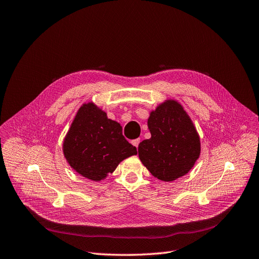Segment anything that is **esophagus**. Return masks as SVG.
<instances>
[{"label": "esophagus", "mask_w": 259, "mask_h": 259, "mask_svg": "<svg viewBox=\"0 0 259 259\" xmlns=\"http://www.w3.org/2000/svg\"><path fill=\"white\" fill-rule=\"evenodd\" d=\"M140 142H141V140H140V139L133 140V141H132V145H133V146H136V147L138 148V147H139V144H140Z\"/></svg>", "instance_id": "34e87169"}]
</instances>
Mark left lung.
<instances>
[{
	"mask_svg": "<svg viewBox=\"0 0 259 259\" xmlns=\"http://www.w3.org/2000/svg\"><path fill=\"white\" fill-rule=\"evenodd\" d=\"M151 138L139 145V156L151 175L171 182L186 175L200 155V138L188 114L176 100H166L148 118Z\"/></svg>",
	"mask_w": 259,
	"mask_h": 259,
	"instance_id": "8db88e82",
	"label": "left lung"
}]
</instances>
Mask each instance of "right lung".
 Returning a JSON list of instances; mask_svg holds the SVG:
<instances>
[{
  "label": "right lung",
  "mask_w": 259,
  "mask_h": 259,
  "mask_svg": "<svg viewBox=\"0 0 259 259\" xmlns=\"http://www.w3.org/2000/svg\"><path fill=\"white\" fill-rule=\"evenodd\" d=\"M63 153L75 171L97 182L138 151L123 138L117 121L109 119L106 112L93 103H88L78 110L66 133Z\"/></svg>",
  "instance_id": "obj_1"
}]
</instances>
